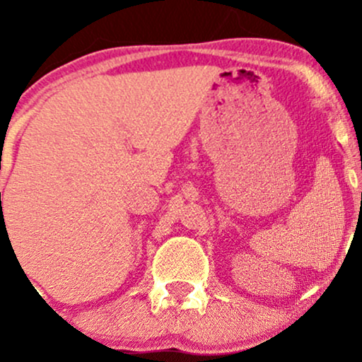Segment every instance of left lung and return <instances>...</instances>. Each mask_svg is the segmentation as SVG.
Segmentation results:
<instances>
[{
	"label": "left lung",
	"instance_id": "8db88e82",
	"mask_svg": "<svg viewBox=\"0 0 362 362\" xmlns=\"http://www.w3.org/2000/svg\"><path fill=\"white\" fill-rule=\"evenodd\" d=\"M361 201H362V194H361Z\"/></svg>",
	"mask_w": 362,
	"mask_h": 362
}]
</instances>
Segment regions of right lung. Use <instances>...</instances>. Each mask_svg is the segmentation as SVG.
<instances>
[{
  "label": "right lung",
  "instance_id": "1",
  "mask_svg": "<svg viewBox=\"0 0 362 362\" xmlns=\"http://www.w3.org/2000/svg\"><path fill=\"white\" fill-rule=\"evenodd\" d=\"M0 195H1V194H0Z\"/></svg>",
  "mask_w": 362,
  "mask_h": 362
}]
</instances>
